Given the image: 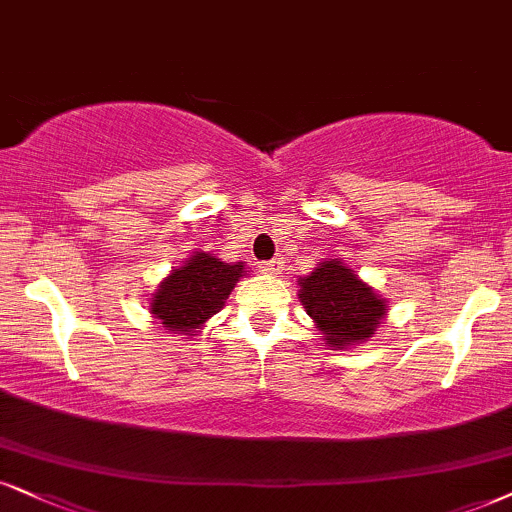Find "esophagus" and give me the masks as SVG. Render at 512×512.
Masks as SVG:
<instances>
[{
  "label": "esophagus",
  "instance_id": "34e87169",
  "mask_svg": "<svg viewBox=\"0 0 512 512\" xmlns=\"http://www.w3.org/2000/svg\"><path fill=\"white\" fill-rule=\"evenodd\" d=\"M261 270H263V273H268V275H277L282 270V261H277V258H273V261L261 263Z\"/></svg>",
  "mask_w": 512,
  "mask_h": 512
}]
</instances>
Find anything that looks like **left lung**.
Listing matches in <instances>:
<instances>
[{
    "label": "left lung",
    "mask_w": 512,
    "mask_h": 512,
    "mask_svg": "<svg viewBox=\"0 0 512 512\" xmlns=\"http://www.w3.org/2000/svg\"><path fill=\"white\" fill-rule=\"evenodd\" d=\"M301 304L325 334L327 344L344 349L375 334L387 304L339 261H325L301 277Z\"/></svg>",
    "instance_id": "8db88e82"
}]
</instances>
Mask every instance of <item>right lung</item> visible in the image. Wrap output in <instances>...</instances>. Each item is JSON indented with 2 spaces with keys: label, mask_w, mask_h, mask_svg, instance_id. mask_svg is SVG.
Returning <instances> with one entry per match:
<instances>
[{
  "label": "right lung",
  "mask_w": 512,
  "mask_h": 512,
  "mask_svg": "<svg viewBox=\"0 0 512 512\" xmlns=\"http://www.w3.org/2000/svg\"><path fill=\"white\" fill-rule=\"evenodd\" d=\"M242 263H223L197 251L185 266L175 268L151 301V313L175 334L197 332L211 315L223 308L235 282L242 277Z\"/></svg>",
  "instance_id": "obj_1"
}]
</instances>
